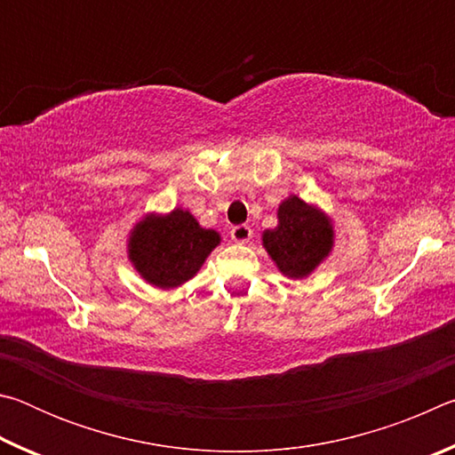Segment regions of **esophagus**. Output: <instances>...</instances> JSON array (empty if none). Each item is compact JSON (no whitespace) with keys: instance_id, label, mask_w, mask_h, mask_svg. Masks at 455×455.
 Instances as JSON below:
<instances>
[{"instance_id":"1","label":"esophagus","mask_w":455,"mask_h":455,"mask_svg":"<svg viewBox=\"0 0 455 455\" xmlns=\"http://www.w3.org/2000/svg\"><path fill=\"white\" fill-rule=\"evenodd\" d=\"M230 238H233L235 243L238 244H244L249 243L252 238V228L249 225H238V227H233L230 228Z\"/></svg>"}]
</instances>
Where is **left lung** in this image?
Masks as SVG:
<instances>
[{
	"instance_id": "left-lung-1",
	"label": "left lung",
	"mask_w": 455,
	"mask_h": 455,
	"mask_svg": "<svg viewBox=\"0 0 455 455\" xmlns=\"http://www.w3.org/2000/svg\"><path fill=\"white\" fill-rule=\"evenodd\" d=\"M260 243L283 276L307 279L333 251V219L317 204L291 195L276 209V227L263 230Z\"/></svg>"
}]
</instances>
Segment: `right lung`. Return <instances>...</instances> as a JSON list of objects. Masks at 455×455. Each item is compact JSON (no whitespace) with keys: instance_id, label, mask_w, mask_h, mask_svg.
<instances>
[{"instance_id":"add662e5","label":"right lung","mask_w":455,"mask_h":455,"mask_svg":"<svg viewBox=\"0 0 455 455\" xmlns=\"http://www.w3.org/2000/svg\"><path fill=\"white\" fill-rule=\"evenodd\" d=\"M220 241L219 230L200 227L190 211L146 212L130 228L126 255L146 283L171 291L190 281Z\"/></svg>"}]
</instances>
